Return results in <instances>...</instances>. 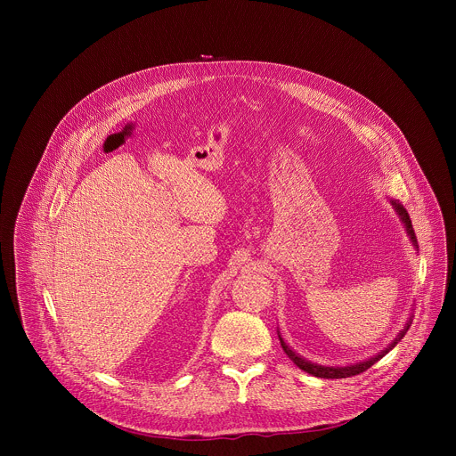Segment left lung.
I'll return each instance as SVG.
<instances>
[{
  "mask_svg": "<svg viewBox=\"0 0 456 456\" xmlns=\"http://www.w3.org/2000/svg\"><path fill=\"white\" fill-rule=\"evenodd\" d=\"M392 204H394V208H395L397 215L401 216V220L404 222L406 231H408V234H410L411 241H413V243H417V236H415V231H413V225H411V220H410L408 211H406L399 202H392ZM410 327H411V319L406 322L404 330H403V332H401V336L392 343V346L386 348V350H382L379 355H375V357H371V359H368V361H364V362H357V364H350V366H338V368H334V366H319V364L308 362V361L301 359L296 352H292V350L287 346V343L281 339V336H280V341H281V346H283L285 354L290 357V361H292L296 366H299L303 371H306V373H310V375H314V377H321V379H346V377H352V375H357V373L366 371V370H368L370 366H373L379 359H382L389 350H392V348H394V346H395V345L404 338V334L408 332V329H410Z\"/></svg>",
  "mask_w": 456,
  "mask_h": 456,
  "instance_id": "8db88e82",
  "label": "left lung"
}]
</instances>
